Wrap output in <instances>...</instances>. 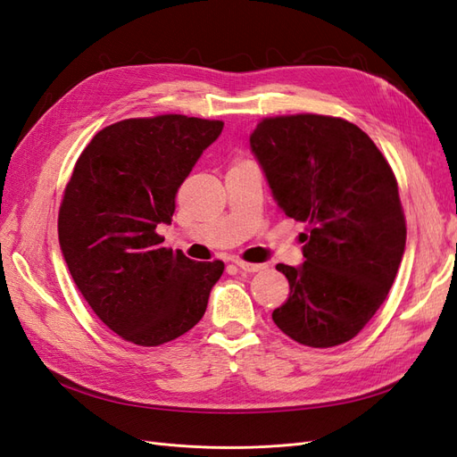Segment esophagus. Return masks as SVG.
<instances>
[{
	"instance_id": "obj_1",
	"label": "esophagus",
	"mask_w": 457,
	"mask_h": 457,
	"mask_svg": "<svg viewBox=\"0 0 457 457\" xmlns=\"http://www.w3.org/2000/svg\"><path fill=\"white\" fill-rule=\"evenodd\" d=\"M234 265L242 269L244 272H261L262 269H265V265H261V262H247L242 259H234Z\"/></svg>"
}]
</instances>
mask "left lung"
<instances>
[{
    "label": "left lung",
    "instance_id": "1",
    "mask_svg": "<svg viewBox=\"0 0 457 457\" xmlns=\"http://www.w3.org/2000/svg\"><path fill=\"white\" fill-rule=\"evenodd\" d=\"M280 210L301 223V267L276 265L289 297L272 320L314 349L347 343L383 305L406 245L389 162L354 123L320 114L265 118L250 137Z\"/></svg>",
    "mask_w": 457,
    "mask_h": 457
}]
</instances>
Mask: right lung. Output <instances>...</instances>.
Listing matches in <instances>:
<instances>
[{
    "instance_id": "right-lung-1",
    "label": "right lung",
    "mask_w": 457,
    "mask_h": 457,
    "mask_svg": "<svg viewBox=\"0 0 457 457\" xmlns=\"http://www.w3.org/2000/svg\"><path fill=\"white\" fill-rule=\"evenodd\" d=\"M220 120L162 114L96 133L81 152L59 210V242L79 294L121 339L158 347L195 328L223 261L196 262L163 247L175 196Z\"/></svg>"
}]
</instances>
